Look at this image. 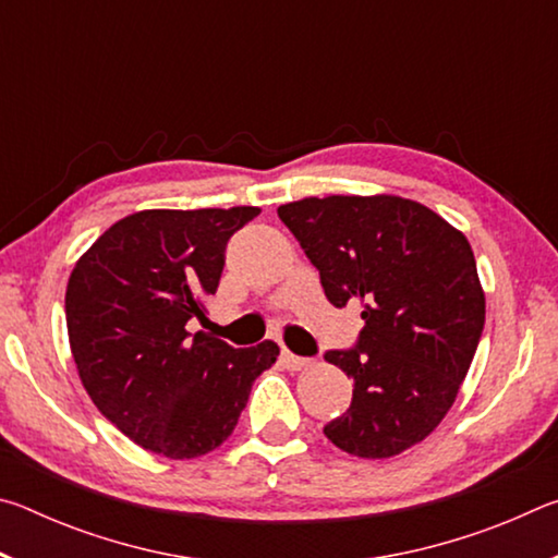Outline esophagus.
Returning a JSON list of instances; mask_svg holds the SVG:
<instances>
[{
    "mask_svg": "<svg viewBox=\"0 0 558 558\" xmlns=\"http://www.w3.org/2000/svg\"><path fill=\"white\" fill-rule=\"evenodd\" d=\"M280 362H282V366H286V369H290V372H300V369H305V366H310V359H307V356L292 354L290 349H282V352H280Z\"/></svg>",
    "mask_w": 558,
    "mask_h": 558,
    "instance_id": "34e87169",
    "label": "esophagus"
}]
</instances>
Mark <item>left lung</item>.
Listing matches in <instances>:
<instances>
[{
	"label": "left lung",
	"instance_id": "8db88e82",
	"mask_svg": "<svg viewBox=\"0 0 558 558\" xmlns=\"http://www.w3.org/2000/svg\"><path fill=\"white\" fill-rule=\"evenodd\" d=\"M278 216L327 300L362 302L356 347L325 354L354 381L352 405L325 436L356 458L399 456L446 418L483 337L485 292L468 239L391 194L307 196Z\"/></svg>",
	"mask_w": 558,
	"mask_h": 558
}]
</instances>
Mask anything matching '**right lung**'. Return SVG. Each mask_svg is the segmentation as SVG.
Listing matches in <instances>:
<instances>
[{"instance_id":"right-lung-1","label":"right lung","mask_w":558,"mask_h":558,"mask_svg":"<svg viewBox=\"0 0 558 558\" xmlns=\"http://www.w3.org/2000/svg\"><path fill=\"white\" fill-rule=\"evenodd\" d=\"M260 214L147 209L100 235L65 288L78 376L112 426L169 460L199 458L231 436L253 381L276 364V342L233 349L186 332L204 319L231 235Z\"/></svg>"}]
</instances>
